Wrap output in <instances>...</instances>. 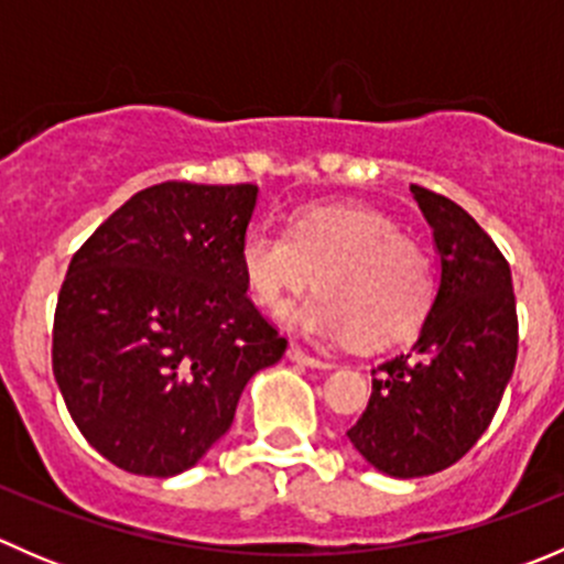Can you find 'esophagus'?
I'll return each mask as SVG.
<instances>
[{
	"mask_svg": "<svg viewBox=\"0 0 564 564\" xmlns=\"http://www.w3.org/2000/svg\"><path fill=\"white\" fill-rule=\"evenodd\" d=\"M286 357L292 362H297V366H308V368H333V362H327V360H322V357H314V355H308V351H303L300 349V346H289L286 349Z\"/></svg>",
	"mask_w": 564,
	"mask_h": 564,
	"instance_id": "1",
	"label": "esophagus"
}]
</instances>
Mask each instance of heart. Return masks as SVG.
I'll list each match as a JSON object with an SVG mask.
<instances>
[{"mask_svg":"<svg viewBox=\"0 0 564 564\" xmlns=\"http://www.w3.org/2000/svg\"><path fill=\"white\" fill-rule=\"evenodd\" d=\"M250 297L281 311L316 272L322 292L283 322L311 338H351L384 346L417 333L434 303V272L401 226L368 207H308L289 231L259 220L240 242Z\"/></svg>","mask_w":564,"mask_h":564,"instance_id":"1","label":"heart"}]
</instances>
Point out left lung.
Segmentation results:
<instances>
[{
    "label": "left lung",
    "instance_id": "8db88e82",
    "mask_svg": "<svg viewBox=\"0 0 564 564\" xmlns=\"http://www.w3.org/2000/svg\"><path fill=\"white\" fill-rule=\"evenodd\" d=\"M434 231L440 286L412 351L382 362L371 401L346 431L355 451L390 477L447 469L497 414L519 351L510 264L466 209L412 185Z\"/></svg>",
    "mask_w": 564,
    "mask_h": 564
}]
</instances>
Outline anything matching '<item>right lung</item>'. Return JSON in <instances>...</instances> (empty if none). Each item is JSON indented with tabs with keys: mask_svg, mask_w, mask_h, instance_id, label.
<instances>
[{
	"mask_svg": "<svg viewBox=\"0 0 564 564\" xmlns=\"http://www.w3.org/2000/svg\"><path fill=\"white\" fill-rule=\"evenodd\" d=\"M256 185L161 182L130 196L67 267L54 379L84 440L133 475L191 469L286 338L250 303L240 242Z\"/></svg>",
	"mask_w": 564,
	"mask_h": 564,
	"instance_id": "add662e5",
	"label": "right lung"
}]
</instances>
